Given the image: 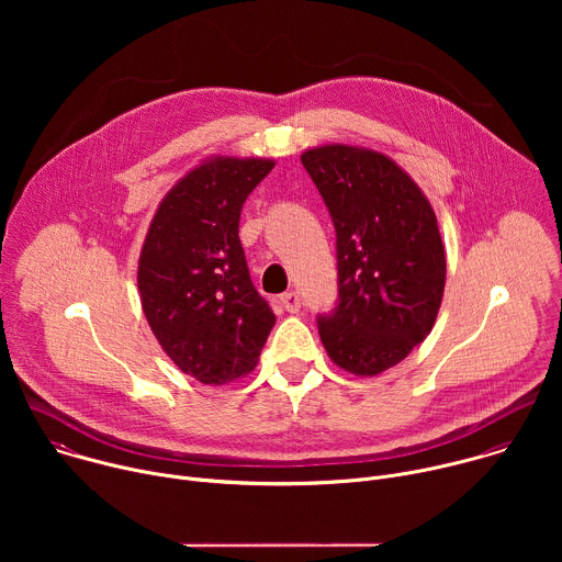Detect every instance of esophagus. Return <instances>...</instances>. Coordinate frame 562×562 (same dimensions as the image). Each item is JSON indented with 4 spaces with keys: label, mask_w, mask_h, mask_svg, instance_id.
Listing matches in <instances>:
<instances>
[{
    "label": "esophagus",
    "mask_w": 562,
    "mask_h": 562,
    "mask_svg": "<svg viewBox=\"0 0 562 562\" xmlns=\"http://www.w3.org/2000/svg\"><path fill=\"white\" fill-rule=\"evenodd\" d=\"M280 302H282V306H284L289 313H297V311H300V306H302V300H300L297 291H289V293H284V295L280 297Z\"/></svg>",
    "instance_id": "34e87169"
}]
</instances>
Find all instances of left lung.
<instances>
[{"label": "left lung", "mask_w": 562, "mask_h": 562, "mask_svg": "<svg viewBox=\"0 0 562 562\" xmlns=\"http://www.w3.org/2000/svg\"><path fill=\"white\" fill-rule=\"evenodd\" d=\"M300 159L336 228L338 300L317 313L319 338L338 367L375 375L405 360L436 323L447 273L436 213L380 153L336 144Z\"/></svg>", "instance_id": "8db88e82"}]
</instances>
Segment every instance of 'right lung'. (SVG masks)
I'll return each instance as SVG.
<instances>
[{"instance_id":"obj_1","label":"right lung","mask_w":562,"mask_h":562,"mask_svg":"<svg viewBox=\"0 0 562 562\" xmlns=\"http://www.w3.org/2000/svg\"><path fill=\"white\" fill-rule=\"evenodd\" d=\"M271 159L217 157L159 204L139 256L137 286L167 356L204 384L249 373L276 325L251 282L239 213L271 173Z\"/></svg>"}]
</instances>
